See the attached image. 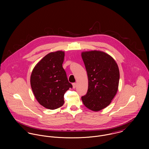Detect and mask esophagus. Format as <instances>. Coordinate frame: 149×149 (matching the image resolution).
<instances>
[{
	"mask_svg": "<svg viewBox=\"0 0 149 149\" xmlns=\"http://www.w3.org/2000/svg\"><path fill=\"white\" fill-rule=\"evenodd\" d=\"M72 85H73V88L74 89L76 87V83H73Z\"/></svg>",
	"mask_w": 149,
	"mask_h": 149,
	"instance_id": "esophagus-1",
	"label": "esophagus"
}]
</instances>
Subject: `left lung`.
<instances>
[{
    "instance_id": "1",
    "label": "left lung",
    "mask_w": 149,
    "mask_h": 149,
    "mask_svg": "<svg viewBox=\"0 0 149 149\" xmlns=\"http://www.w3.org/2000/svg\"><path fill=\"white\" fill-rule=\"evenodd\" d=\"M81 57L88 79V91L81 100L89 109L99 111L111 103L117 93L119 68L111 56L102 51L83 52Z\"/></svg>"
}]
</instances>
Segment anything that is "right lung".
Returning <instances> with one entry per match:
<instances>
[{"label": "right lung", "mask_w": 149, "mask_h": 149, "mask_svg": "<svg viewBox=\"0 0 149 149\" xmlns=\"http://www.w3.org/2000/svg\"><path fill=\"white\" fill-rule=\"evenodd\" d=\"M65 53L51 52L45 56L34 68L30 84L38 102L49 109L64 104V96L72 85L68 81L63 67Z\"/></svg>", "instance_id": "1"}]
</instances>
